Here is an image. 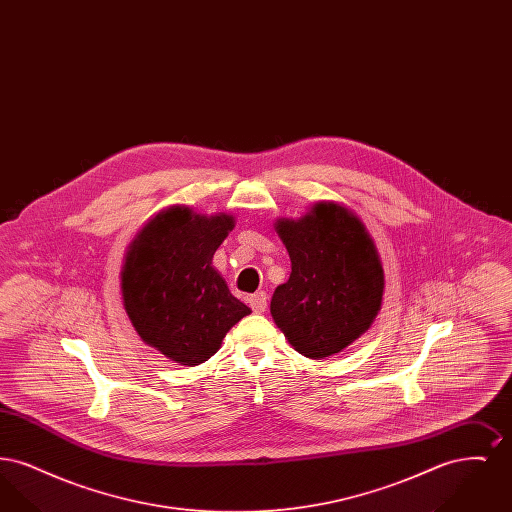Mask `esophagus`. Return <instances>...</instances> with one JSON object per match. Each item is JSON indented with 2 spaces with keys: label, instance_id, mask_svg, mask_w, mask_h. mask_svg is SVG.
Returning a JSON list of instances; mask_svg holds the SVG:
<instances>
[{
  "label": "esophagus",
  "instance_id": "1",
  "mask_svg": "<svg viewBox=\"0 0 512 512\" xmlns=\"http://www.w3.org/2000/svg\"><path fill=\"white\" fill-rule=\"evenodd\" d=\"M249 307L253 309V313H265L267 311V293H253L249 297Z\"/></svg>",
  "mask_w": 512,
  "mask_h": 512
}]
</instances>
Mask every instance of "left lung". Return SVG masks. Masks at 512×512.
<instances>
[{
	"mask_svg": "<svg viewBox=\"0 0 512 512\" xmlns=\"http://www.w3.org/2000/svg\"><path fill=\"white\" fill-rule=\"evenodd\" d=\"M276 232L290 253V280L276 288L270 313L293 349L309 359L340 353L378 315L384 270L365 224L336 203H318Z\"/></svg>",
	"mask_w": 512,
	"mask_h": 512,
	"instance_id": "left-lung-1",
	"label": "left lung"
}]
</instances>
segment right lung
<instances>
[{
    "label": "right lung",
    "mask_w": 512,
    "mask_h": 512,
    "mask_svg": "<svg viewBox=\"0 0 512 512\" xmlns=\"http://www.w3.org/2000/svg\"><path fill=\"white\" fill-rule=\"evenodd\" d=\"M234 217L171 207L149 220L124 259L122 303L140 338L180 365L219 351L251 309L236 299L211 261Z\"/></svg>",
    "instance_id": "add662e5"
}]
</instances>
